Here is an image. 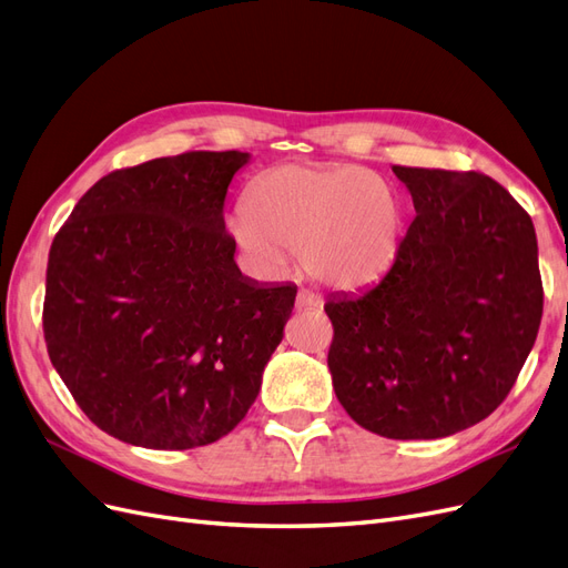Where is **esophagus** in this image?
Listing matches in <instances>:
<instances>
[{"label":"esophagus","mask_w":568,"mask_h":568,"mask_svg":"<svg viewBox=\"0 0 568 568\" xmlns=\"http://www.w3.org/2000/svg\"><path fill=\"white\" fill-rule=\"evenodd\" d=\"M322 305V301H320V296L317 294H313V291H298V296H296V307L298 311H313V307H320Z\"/></svg>","instance_id":"34e87169"}]
</instances>
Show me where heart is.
Masks as SVG:
<instances>
[{
	"mask_svg": "<svg viewBox=\"0 0 568 568\" xmlns=\"http://www.w3.org/2000/svg\"><path fill=\"white\" fill-rule=\"evenodd\" d=\"M246 261L267 274L303 267L324 286L355 291L379 282L398 261L405 205L395 186L363 165L288 163L246 189V209L227 217Z\"/></svg>",
	"mask_w": 568,
	"mask_h": 568,
	"instance_id": "obj_1",
	"label": "heart"
}]
</instances>
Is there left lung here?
Listing matches in <instances>:
<instances>
[{
    "label": "left lung",
    "instance_id": "1",
    "mask_svg": "<svg viewBox=\"0 0 568 568\" xmlns=\"http://www.w3.org/2000/svg\"><path fill=\"white\" fill-rule=\"evenodd\" d=\"M417 217L398 261L359 296L334 294L336 398L372 434L434 440L500 405L542 317L530 215L480 173L393 165Z\"/></svg>",
    "mask_w": 568,
    "mask_h": 568
}]
</instances>
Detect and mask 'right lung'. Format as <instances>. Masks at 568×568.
I'll return each mask as SVG.
<instances>
[{
    "instance_id": "right-lung-1",
    "label": "right lung",
    "mask_w": 568,
    "mask_h": 568,
    "mask_svg": "<svg viewBox=\"0 0 568 568\" xmlns=\"http://www.w3.org/2000/svg\"><path fill=\"white\" fill-rule=\"evenodd\" d=\"M242 151H189L101 178L54 236L44 341L101 432L189 450L246 417L294 311V284L239 270L225 230Z\"/></svg>"
}]
</instances>
